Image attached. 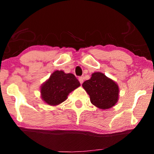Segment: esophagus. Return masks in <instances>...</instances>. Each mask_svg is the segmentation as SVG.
I'll return each instance as SVG.
<instances>
[{
	"label": "esophagus",
	"instance_id": "obj_1",
	"mask_svg": "<svg viewBox=\"0 0 154 154\" xmlns=\"http://www.w3.org/2000/svg\"><path fill=\"white\" fill-rule=\"evenodd\" d=\"M83 80H84L83 77H79V81L80 83H81V84H82V83H83Z\"/></svg>",
	"mask_w": 154,
	"mask_h": 154
}]
</instances>
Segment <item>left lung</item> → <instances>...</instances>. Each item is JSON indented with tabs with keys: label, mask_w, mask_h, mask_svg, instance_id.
<instances>
[{
	"label": "left lung",
	"mask_w": 154,
	"mask_h": 154,
	"mask_svg": "<svg viewBox=\"0 0 154 154\" xmlns=\"http://www.w3.org/2000/svg\"><path fill=\"white\" fill-rule=\"evenodd\" d=\"M82 86L89 94L92 104L100 109H110L119 100V85L103 73H93Z\"/></svg>",
	"instance_id": "8db88e82"
}]
</instances>
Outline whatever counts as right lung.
Returning <instances> with one entry per match:
<instances>
[{
  "label": "right lung",
  "instance_id": "obj_1",
  "mask_svg": "<svg viewBox=\"0 0 154 154\" xmlns=\"http://www.w3.org/2000/svg\"><path fill=\"white\" fill-rule=\"evenodd\" d=\"M81 85L73 73L57 70L41 87V98L46 104L57 106L64 102L69 94Z\"/></svg>",
  "mask_w": 154,
  "mask_h": 154
}]
</instances>
